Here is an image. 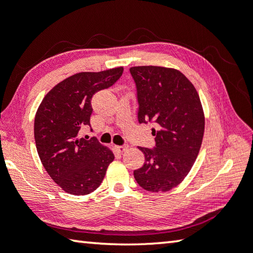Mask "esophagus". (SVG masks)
<instances>
[{
	"label": "esophagus",
	"instance_id": "obj_1",
	"mask_svg": "<svg viewBox=\"0 0 253 253\" xmlns=\"http://www.w3.org/2000/svg\"><path fill=\"white\" fill-rule=\"evenodd\" d=\"M115 148H116V150H117L118 152H120V153H122V152H125V151L127 150L128 145H127V144H123V145H116Z\"/></svg>",
	"mask_w": 253,
	"mask_h": 253
}]
</instances>
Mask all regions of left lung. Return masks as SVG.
<instances>
[{
	"mask_svg": "<svg viewBox=\"0 0 253 253\" xmlns=\"http://www.w3.org/2000/svg\"><path fill=\"white\" fill-rule=\"evenodd\" d=\"M139 124H154L153 148L138 147L144 166L134 177L147 191H169L186 178L202 145L205 118L199 95L181 72L161 66L129 69Z\"/></svg>",
	"mask_w": 253,
	"mask_h": 253,
	"instance_id": "left-lung-1",
	"label": "left lung"
}]
</instances>
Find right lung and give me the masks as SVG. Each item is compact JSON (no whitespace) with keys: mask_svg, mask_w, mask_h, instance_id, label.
<instances>
[{"mask_svg":"<svg viewBox=\"0 0 253 253\" xmlns=\"http://www.w3.org/2000/svg\"><path fill=\"white\" fill-rule=\"evenodd\" d=\"M123 67L102 72H82L55 85L42 99L35 117L38 155L50 178L71 195L94 191L114 161L112 152L94 137L79 138L90 126L91 100L98 91L118 81Z\"/></svg>","mask_w":253,"mask_h":253,"instance_id":"obj_1","label":"right lung"}]
</instances>
